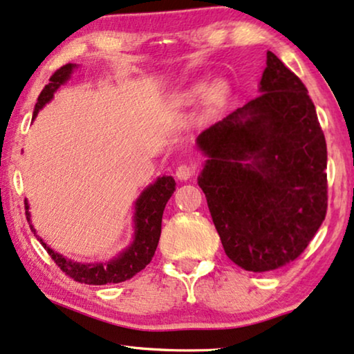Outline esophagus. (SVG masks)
<instances>
[{
	"label": "esophagus",
	"instance_id": "esophagus-1",
	"mask_svg": "<svg viewBox=\"0 0 354 354\" xmlns=\"http://www.w3.org/2000/svg\"><path fill=\"white\" fill-rule=\"evenodd\" d=\"M176 176L178 180H188L194 176V166L189 165V162H182L176 169Z\"/></svg>",
	"mask_w": 354,
	"mask_h": 354
}]
</instances>
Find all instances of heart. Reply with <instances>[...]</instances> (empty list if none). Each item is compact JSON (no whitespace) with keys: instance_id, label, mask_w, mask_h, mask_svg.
Here are the masks:
<instances>
[{"instance_id":"b5f03b06","label":"heart","mask_w":354,"mask_h":354,"mask_svg":"<svg viewBox=\"0 0 354 354\" xmlns=\"http://www.w3.org/2000/svg\"><path fill=\"white\" fill-rule=\"evenodd\" d=\"M201 91H203V88H196L193 91V94H198V92H201ZM225 94H227V86H225L222 81H217V83H214L211 88H209L207 97L212 104H218V102L225 97Z\"/></svg>"}]
</instances>
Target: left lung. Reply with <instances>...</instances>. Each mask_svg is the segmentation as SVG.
Wrapping results in <instances>:
<instances>
[{
  "label": "left lung",
  "mask_w": 354,
  "mask_h": 354,
  "mask_svg": "<svg viewBox=\"0 0 354 354\" xmlns=\"http://www.w3.org/2000/svg\"><path fill=\"white\" fill-rule=\"evenodd\" d=\"M259 91L198 137L225 254L254 273L300 257L327 212V147L305 84L268 50Z\"/></svg>",
  "instance_id": "left-lung-1"
}]
</instances>
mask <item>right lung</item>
Masks as SVG:
<instances>
[{
    "label": "right lung",
    "instance_id": "right-lung-1",
    "mask_svg": "<svg viewBox=\"0 0 354 354\" xmlns=\"http://www.w3.org/2000/svg\"><path fill=\"white\" fill-rule=\"evenodd\" d=\"M73 64H66L60 66L57 71L49 78V84L44 86L38 97V104L35 105L33 120L37 118L38 111L43 109L44 104L53 99V94L62 86L66 80L70 78ZM174 189H176V182L172 177H160L153 185L148 187L142 196L136 203V239L131 244L129 249H126L120 257L111 260L109 263H92V265H81L71 260L64 259L62 255L55 254L53 249L41 241L44 245L46 252L50 255L55 265L59 266L64 273L73 281H78L81 284H116L122 281L131 279L139 271L151 262L153 255H155L158 241L161 234V222L162 212H165L166 203L172 196ZM25 215L30 220L28 204L25 203ZM33 230V227H32ZM35 232V230H33Z\"/></svg>",
    "mask_w": 354,
    "mask_h": 354
}]
</instances>
